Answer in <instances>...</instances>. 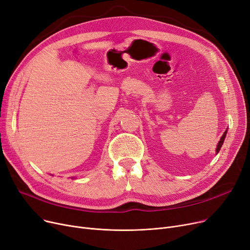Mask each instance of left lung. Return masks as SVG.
<instances>
[{"mask_svg": "<svg viewBox=\"0 0 250 250\" xmlns=\"http://www.w3.org/2000/svg\"><path fill=\"white\" fill-rule=\"evenodd\" d=\"M227 131H228V128L225 130L224 134L222 135V137H221V139H220V141H219V144H218L217 148H216V153H218V152L220 151V149H221V147H222V146H223V144H224V140H225V138H226V135H227Z\"/></svg>", "mask_w": 250, "mask_h": 250, "instance_id": "left-lung-1", "label": "left lung"}]
</instances>
